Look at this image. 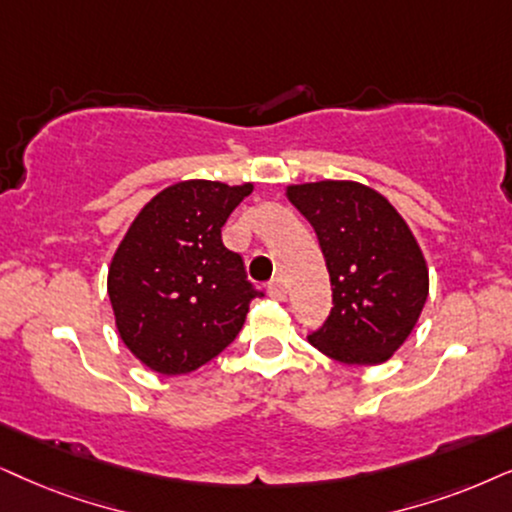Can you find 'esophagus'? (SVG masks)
Here are the masks:
<instances>
[{"instance_id": "esophagus-1", "label": "esophagus", "mask_w": 512, "mask_h": 512, "mask_svg": "<svg viewBox=\"0 0 512 512\" xmlns=\"http://www.w3.org/2000/svg\"><path fill=\"white\" fill-rule=\"evenodd\" d=\"M269 295L271 297H274V300H278V302H283V300H286V295H288V288H286V281H283V278L281 276H278V278H274V281H271L269 283Z\"/></svg>"}]
</instances>
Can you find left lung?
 <instances>
[{"label": "left lung", "instance_id": "obj_1", "mask_svg": "<svg viewBox=\"0 0 512 512\" xmlns=\"http://www.w3.org/2000/svg\"><path fill=\"white\" fill-rule=\"evenodd\" d=\"M286 196L314 226L333 288L331 314L307 340L342 364H383L428 300V264L416 236L390 200L359 181L293 184Z\"/></svg>", "mask_w": 512, "mask_h": 512}]
</instances>
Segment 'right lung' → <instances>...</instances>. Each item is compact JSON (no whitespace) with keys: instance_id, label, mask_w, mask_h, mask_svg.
Masks as SVG:
<instances>
[{"instance_id":"add662e5","label":"right lung","mask_w":512,"mask_h":512,"mask_svg":"<svg viewBox=\"0 0 512 512\" xmlns=\"http://www.w3.org/2000/svg\"><path fill=\"white\" fill-rule=\"evenodd\" d=\"M252 184L189 179L141 208L108 269L115 326L151 371L191 373L229 347L252 297L243 260L222 243V226Z\"/></svg>"}]
</instances>
